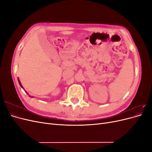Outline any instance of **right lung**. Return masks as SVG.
Segmentation results:
<instances>
[{"label":"right lung","mask_w":152,"mask_h":152,"mask_svg":"<svg viewBox=\"0 0 152 152\" xmlns=\"http://www.w3.org/2000/svg\"><path fill=\"white\" fill-rule=\"evenodd\" d=\"M18 79V82H19V84H20V86L22 87V88L23 89H24V88H23V86H22V85H21V82H20V80H19V79ZM25 90V89H24ZM27 94H28V93H27Z\"/></svg>","instance_id":"add662e5"}]
</instances>
